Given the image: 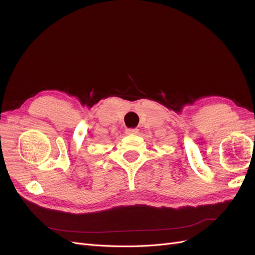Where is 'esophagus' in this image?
<instances>
[{
	"mask_svg": "<svg viewBox=\"0 0 255 255\" xmlns=\"http://www.w3.org/2000/svg\"><path fill=\"white\" fill-rule=\"evenodd\" d=\"M138 132H139V129H138V128H127V129H126V133H127L128 135H135V134H137Z\"/></svg>",
	"mask_w": 255,
	"mask_h": 255,
	"instance_id": "34e87169",
	"label": "esophagus"
}]
</instances>
